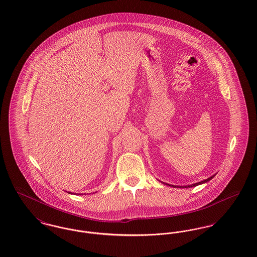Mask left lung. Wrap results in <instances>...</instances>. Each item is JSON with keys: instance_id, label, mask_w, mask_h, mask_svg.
<instances>
[{"instance_id": "8db88e82", "label": "left lung", "mask_w": 257, "mask_h": 257, "mask_svg": "<svg viewBox=\"0 0 257 257\" xmlns=\"http://www.w3.org/2000/svg\"><path fill=\"white\" fill-rule=\"evenodd\" d=\"M216 174H214V175H212L211 177H209L207 179H205V180H203V181H200V182H197V183L192 184V185H187V186H175V185H171V184L165 183V182H162V183L166 184V185H169V186H171V187H174V188H192V187H196V186H198V185H201V184L206 183L208 181H210L214 176H215Z\"/></svg>"}]
</instances>
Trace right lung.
<instances>
[{"mask_svg": "<svg viewBox=\"0 0 257 257\" xmlns=\"http://www.w3.org/2000/svg\"><path fill=\"white\" fill-rule=\"evenodd\" d=\"M68 194H73V193H71V192H67ZM76 195H83V194H76Z\"/></svg>", "mask_w": 257, "mask_h": 257, "instance_id": "1", "label": "right lung"}]
</instances>
